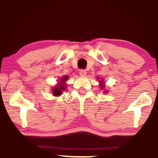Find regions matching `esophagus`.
Masks as SVG:
<instances>
[{
    "label": "esophagus",
    "instance_id": "obj_1",
    "mask_svg": "<svg viewBox=\"0 0 158 158\" xmlns=\"http://www.w3.org/2000/svg\"><path fill=\"white\" fill-rule=\"evenodd\" d=\"M79 74L82 77H85L86 74H87V72H86L85 70H81L79 72Z\"/></svg>",
    "mask_w": 158,
    "mask_h": 158
}]
</instances>
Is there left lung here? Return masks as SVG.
Returning a JSON list of instances; mask_svg holds the SVG:
<instances>
[{
    "instance_id": "8db88e82",
    "label": "left lung",
    "mask_w": 158,
    "mask_h": 158,
    "mask_svg": "<svg viewBox=\"0 0 158 158\" xmlns=\"http://www.w3.org/2000/svg\"><path fill=\"white\" fill-rule=\"evenodd\" d=\"M99 83H101V84H100V85H101V89H102V88H104V85H103V81H102V80H101V81H99ZM105 93H107V90H105V91H104Z\"/></svg>"
}]
</instances>
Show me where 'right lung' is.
<instances>
[{"label":"right lung","mask_w":158,"mask_h":158,"mask_svg":"<svg viewBox=\"0 0 158 158\" xmlns=\"http://www.w3.org/2000/svg\"><path fill=\"white\" fill-rule=\"evenodd\" d=\"M68 79V76H64L63 77H62L60 79V83H58V85H57V87H55L53 88V95L55 96H60L62 94V93L63 90L65 89V85H64V83Z\"/></svg>","instance_id":"obj_1"}]
</instances>
